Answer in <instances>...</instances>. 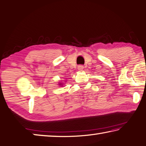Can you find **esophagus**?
I'll return each mask as SVG.
<instances>
[{
	"label": "esophagus",
	"mask_w": 146,
	"mask_h": 146,
	"mask_svg": "<svg viewBox=\"0 0 146 146\" xmlns=\"http://www.w3.org/2000/svg\"><path fill=\"white\" fill-rule=\"evenodd\" d=\"M83 69H84V66L82 65H79L78 66V70L79 71H82V70H83Z\"/></svg>",
	"instance_id": "esophagus-1"
}]
</instances>
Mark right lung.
<instances>
[{
	"label": "right lung",
	"mask_w": 146,
	"mask_h": 146,
	"mask_svg": "<svg viewBox=\"0 0 146 146\" xmlns=\"http://www.w3.org/2000/svg\"><path fill=\"white\" fill-rule=\"evenodd\" d=\"M59 84H60V85H62V84H60V83Z\"/></svg>",
	"instance_id": "add662e5"
}]
</instances>
